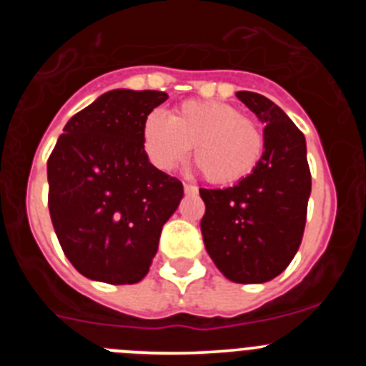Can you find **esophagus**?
I'll list each match as a JSON object with an SVG mask.
<instances>
[{
	"instance_id": "esophagus-1",
	"label": "esophagus",
	"mask_w": 366,
	"mask_h": 366,
	"mask_svg": "<svg viewBox=\"0 0 366 366\" xmlns=\"http://www.w3.org/2000/svg\"><path fill=\"white\" fill-rule=\"evenodd\" d=\"M183 189H185L187 194H196V192H198V187L189 185V183H185V185H183Z\"/></svg>"
}]
</instances>
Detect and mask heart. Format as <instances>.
<instances>
[{"label": "heart", "instance_id": "obj_1", "mask_svg": "<svg viewBox=\"0 0 366 366\" xmlns=\"http://www.w3.org/2000/svg\"><path fill=\"white\" fill-rule=\"evenodd\" d=\"M143 143L148 157L168 172L192 159L205 179L214 185H236L257 170L264 155V132L253 119L225 102L187 100L170 117L150 113L143 124Z\"/></svg>", "mask_w": 366, "mask_h": 366}]
</instances>
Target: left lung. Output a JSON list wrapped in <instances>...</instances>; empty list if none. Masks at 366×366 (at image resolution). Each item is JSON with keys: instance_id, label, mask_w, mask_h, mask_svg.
<instances>
[{"instance_id": "8db88e82", "label": "left lung", "mask_w": 366, "mask_h": 366, "mask_svg": "<svg viewBox=\"0 0 366 366\" xmlns=\"http://www.w3.org/2000/svg\"><path fill=\"white\" fill-rule=\"evenodd\" d=\"M236 97L264 122V155L257 170L227 189H199L202 234L223 277L262 284L282 273L302 242L312 174L302 132L279 106L253 92Z\"/></svg>"}]
</instances>
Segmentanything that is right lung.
I'll use <instances>...</instances> for the list:
<instances>
[{"label":"right lung","mask_w":366,"mask_h":366,"mask_svg":"<svg viewBox=\"0 0 366 366\" xmlns=\"http://www.w3.org/2000/svg\"><path fill=\"white\" fill-rule=\"evenodd\" d=\"M163 92L112 89L67 121L47 161L54 232L74 269L106 284L147 277L183 185L148 159L143 124Z\"/></svg>","instance_id":"add662e5"}]
</instances>
